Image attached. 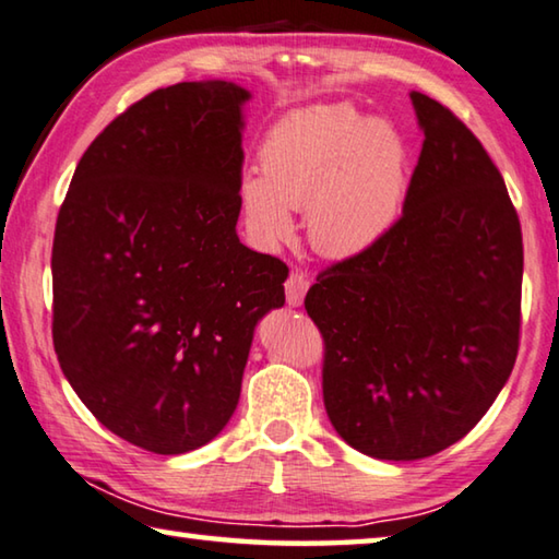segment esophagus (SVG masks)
Listing matches in <instances>:
<instances>
[{
	"label": "esophagus",
	"instance_id": "obj_1",
	"mask_svg": "<svg viewBox=\"0 0 559 559\" xmlns=\"http://www.w3.org/2000/svg\"><path fill=\"white\" fill-rule=\"evenodd\" d=\"M285 289H287V305H289V307H299L301 301H305V295H307V289H309L307 274L292 272L289 280H287V285H285Z\"/></svg>",
	"mask_w": 559,
	"mask_h": 559
}]
</instances>
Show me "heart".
<instances>
[{"mask_svg":"<svg viewBox=\"0 0 559 559\" xmlns=\"http://www.w3.org/2000/svg\"><path fill=\"white\" fill-rule=\"evenodd\" d=\"M258 170L237 182L242 215L264 247L295 233L307 205L309 240L326 258H354L396 225L408 180V145L396 126L346 104H317L274 123Z\"/></svg>","mask_w":559,"mask_h":559,"instance_id":"1","label":"heart"}]
</instances>
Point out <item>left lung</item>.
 <instances>
[{
	"label": "left lung",
	"instance_id": "left-lung-1",
	"mask_svg": "<svg viewBox=\"0 0 559 559\" xmlns=\"http://www.w3.org/2000/svg\"><path fill=\"white\" fill-rule=\"evenodd\" d=\"M424 131L404 215L307 292L326 342L334 431L379 461L428 459L471 431L518 356L523 233L496 163L445 106L411 91Z\"/></svg>",
	"mask_w": 559,
	"mask_h": 559
}]
</instances>
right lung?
Masks as SVG:
<instances>
[{"label": "right lung", "mask_w": 559, "mask_h": 559, "mask_svg": "<svg viewBox=\"0 0 559 559\" xmlns=\"http://www.w3.org/2000/svg\"><path fill=\"white\" fill-rule=\"evenodd\" d=\"M233 81H182L88 145L51 250L53 349L108 431L180 455L223 431L287 264L237 237L245 104Z\"/></svg>", "instance_id": "obj_1"}]
</instances>
